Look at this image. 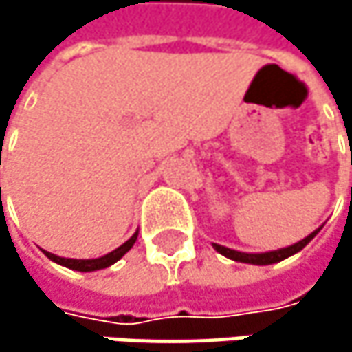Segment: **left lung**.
<instances>
[{"label":"left lung","mask_w":352,"mask_h":352,"mask_svg":"<svg viewBox=\"0 0 352 352\" xmlns=\"http://www.w3.org/2000/svg\"><path fill=\"white\" fill-rule=\"evenodd\" d=\"M318 232H320V228H318L316 232H312L310 236H306L304 241L296 243V245L287 246V248H279V250H271V252H258V254L239 252V250H232V248H226V246H222V245H214V248H216L220 254H224V256H228V258H232V261H239V263H250V265H271V263H279V261H283V258H287V256H292V254L300 252L304 246L308 245V243L316 236Z\"/></svg>","instance_id":"8db88e82"}]
</instances>
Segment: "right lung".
<instances>
[{
  "instance_id": "right-lung-1",
  "label": "right lung",
  "mask_w": 352,
  "mask_h": 352,
  "mask_svg": "<svg viewBox=\"0 0 352 352\" xmlns=\"http://www.w3.org/2000/svg\"><path fill=\"white\" fill-rule=\"evenodd\" d=\"M136 236H138V232L130 239V241H126L122 246H118L116 250H111V252H107L104 256H100V258H65V256H56V254H52V252H46V256L50 258V261H54V263H58V265H65V267H69V269H75V271H98V269H106L109 265H113L116 261H120L130 248L132 245L136 243Z\"/></svg>"
}]
</instances>
